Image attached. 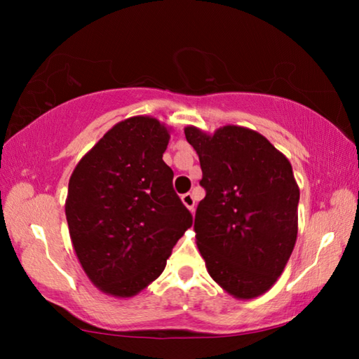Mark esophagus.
Masks as SVG:
<instances>
[{
	"label": "esophagus",
	"mask_w": 359,
	"mask_h": 359,
	"mask_svg": "<svg viewBox=\"0 0 359 359\" xmlns=\"http://www.w3.org/2000/svg\"><path fill=\"white\" fill-rule=\"evenodd\" d=\"M182 203L185 204V208L188 209V210H194V198H193V194L191 193H185V194H182Z\"/></svg>",
	"instance_id": "esophagus-1"
}]
</instances>
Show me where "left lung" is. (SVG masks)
<instances>
[{
	"label": "left lung",
	"mask_w": 359,
	"mask_h": 359,
	"mask_svg": "<svg viewBox=\"0 0 359 359\" xmlns=\"http://www.w3.org/2000/svg\"><path fill=\"white\" fill-rule=\"evenodd\" d=\"M201 163L205 198L194 233L210 277L239 299L266 293L287 266L297 238L293 168L259 133L228 125L209 136L185 128Z\"/></svg>",
	"instance_id": "left-lung-1"
}]
</instances>
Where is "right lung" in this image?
<instances>
[{
  "label": "right lung",
  "instance_id": "add662e5",
  "mask_svg": "<svg viewBox=\"0 0 359 359\" xmlns=\"http://www.w3.org/2000/svg\"><path fill=\"white\" fill-rule=\"evenodd\" d=\"M169 131L156 118L120 121L71 174L66 220L95 287L131 297L165 271L193 217L172 188L163 154Z\"/></svg>",
  "mask_w": 359,
  "mask_h": 359
}]
</instances>
